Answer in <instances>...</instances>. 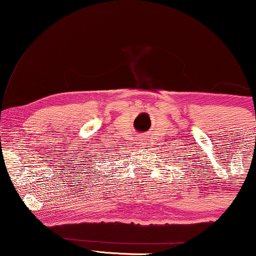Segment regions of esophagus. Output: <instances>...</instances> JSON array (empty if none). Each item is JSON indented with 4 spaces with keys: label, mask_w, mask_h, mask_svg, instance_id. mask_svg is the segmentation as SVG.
I'll return each instance as SVG.
<instances>
[{
    "label": "esophagus",
    "mask_w": 256,
    "mask_h": 256,
    "mask_svg": "<svg viewBox=\"0 0 256 256\" xmlns=\"http://www.w3.org/2000/svg\"><path fill=\"white\" fill-rule=\"evenodd\" d=\"M142 142H143V140H142Z\"/></svg>",
    "instance_id": "obj_1"
}]
</instances>
